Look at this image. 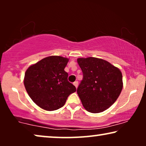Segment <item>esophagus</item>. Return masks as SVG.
Returning a JSON list of instances; mask_svg holds the SVG:
<instances>
[{
	"label": "esophagus",
	"mask_w": 146,
	"mask_h": 146,
	"mask_svg": "<svg viewBox=\"0 0 146 146\" xmlns=\"http://www.w3.org/2000/svg\"><path fill=\"white\" fill-rule=\"evenodd\" d=\"M73 84L75 86L76 88H77L78 87V81H75L73 83Z\"/></svg>",
	"instance_id": "obj_1"
}]
</instances>
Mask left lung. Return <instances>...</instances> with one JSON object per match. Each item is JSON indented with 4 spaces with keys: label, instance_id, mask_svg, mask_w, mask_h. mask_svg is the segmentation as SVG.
Returning a JSON list of instances; mask_svg holds the SVG:
<instances>
[{
    "label": "left lung",
    "instance_id": "8db88e82",
    "mask_svg": "<svg viewBox=\"0 0 146 146\" xmlns=\"http://www.w3.org/2000/svg\"><path fill=\"white\" fill-rule=\"evenodd\" d=\"M83 78L77 93L84 108L100 113L116 101L123 88L120 70L104 60L89 57L78 58Z\"/></svg>",
    "mask_w": 146,
    "mask_h": 146
}]
</instances>
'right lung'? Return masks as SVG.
Returning <instances> with one entry per match:
<instances>
[{"instance_id":"add662e5","label":"right lung","mask_w":146,"mask_h":146,"mask_svg":"<svg viewBox=\"0 0 146 146\" xmlns=\"http://www.w3.org/2000/svg\"><path fill=\"white\" fill-rule=\"evenodd\" d=\"M68 59L52 56L30 66L25 75V88L36 104L48 111L60 108L76 89L65 72Z\"/></svg>"}]
</instances>
